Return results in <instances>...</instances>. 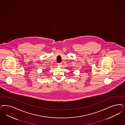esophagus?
Listing matches in <instances>:
<instances>
[{"label":"esophagus","mask_w":125,"mask_h":125,"mask_svg":"<svg viewBox=\"0 0 125 125\" xmlns=\"http://www.w3.org/2000/svg\"><path fill=\"white\" fill-rule=\"evenodd\" d=\"M62 65L61 63H58V67H61L62 66Z\"/></svg>","instance_id":"obj_1"}]
</instances>
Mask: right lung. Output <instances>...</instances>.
Masks as SVG:
<instances>
[{
    "instance_id": "add662e5",
    "label": "right lung",
    "mask_w": 125,
    "mask_h": 125,
    "mask_svg": "<svg viewBox=\"0 0 125 125\" xmlns=\"http://www.w3.org/2000/svg\"><path fill=\"white\" fill-rule=\"evenodd\" d=\"M47 71V70H46V71ZM44 72H45V71H44Z\"/></svg>"
}]
</instances>
